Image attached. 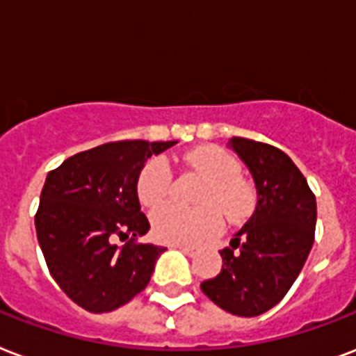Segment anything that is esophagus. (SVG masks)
Returning <instances> with one entry per match:
<instances>
[{
  "mask_svg": "<svg viewBox=\"0 0 356 356\" xmlns=\"http://www.w3.org/2000/svg\"><path fill=\"white\" fill-rule=\"evenodd\" d=\"M175 249H178L180 252H184V254H187V256H195V249L187 247V245H175Z\"/></svg>",
  "mask_w": 356,
  "mask_h": 356,
  "instance_id": "esophagus-1",
  "label": "esophagus"
}]
</instances>
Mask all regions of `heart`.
Instances as JSON below:
<instances>
[{
  "mask_svg": "<svg viewBox=\"0 0 356 356\" xmlns=\"http://www.w3.org/2000/svg\"><path fill=\"white\" fill-rule=\"evenodd\" d=\"M187 161L208 181L198 195L197 209L163 206L152 213V232L159 241L172 245H198L219 234L220 209L228 221H241L254 208V191L241 178V165L232 154L219 147H202L187 154ZM172 170L163 156L152 158L137 180V195L143 206L156 208L169 195Z\"/></svg>",
  "mask_w": 356,
  "mask_h": 356,
  "instance_id": "heart-1",
  "label": "heart"
}]
</instances>
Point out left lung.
Wrapping results in <instances>:
<instances>
[{
	"mask_svg": "<svg viewBox=\"0 0 356 356\" xmlns=\"http://www.w3.org/2000/svg\"><path fill=\"white\" fill-rule=\"evenodd\" d=\"M228 147L254 180V213L221 250L222 269L200 290L222 310L254 318L282 299L299 277L316 232V197L288 154L232 137Z\"/></svg>",
	"mask_w": 356,
	"mask_h": 356,
	"instance_id": "obj_1",
	"label": "left lung"
}]
</instances>
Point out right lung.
<instances>
[{"label":"right lung","mask_w":356,"mask_h":356,"mask_svg":"<svg viewBox=\"0 0 356 356\" xmlns=\"http://www.w3.org/2000/svg\"><path fill=\"white\" fill-rule=\"evenodd\" d=\"M176 143H106L46 176L35 216L38 243L55 282L85 310H117L150 282L165 249L134 241L150 230L137 180L150 156ZM117 238L130 241L118 248Z\"/></svg>","instance_id":"1"}]
</instances>
